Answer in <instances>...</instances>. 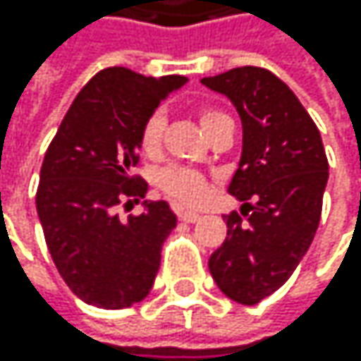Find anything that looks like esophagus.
Here are the masks:
<instances>
[{
    "label": "esophagus",
    "mask_w": 361,
    "mask_h": 361,
    "mask_svg": "<svg viewBox=\"0 0 361 361\" xmlns=\"http://www.w3.org/2000/svg\"><path fill=\"white\" fill-rule=\"evenodd\" d=\"M177 216H179V221H184V223H197L199 221V214L186 212V210H177Z\"/></svg>",
    "instance_id": "1"
}]
</instances>
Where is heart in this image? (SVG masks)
Instances as JSON below:
<instances>
[{"mask_svg":"<svg viewBox=\"0 0 361 361\" xmlns=\"http://www.w3.org/2000/svg\"><path fill=\"white\" fill-rule=\"evenodd\" d=\"M227 116L219 110L212 108H201L199 110V121L203 130L210 134L221 121H225ZM164 130H166V116L162 110L151 112L142 128L138 132V147L145 156L156 158L162 149V138H164ZM158 188L171 197L173 201L182 203V205H201L207 199V192H210V182L207 177L201 175L199 171L186 169V166H166L158 173L156 177Z\"/></svg>","mask_w":361,"mask_h":361,"instance_id":"obj_1","label":"heart"}]
</instances>
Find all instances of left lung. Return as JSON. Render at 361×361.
<instances>
[{
    "label": "left lung",
    "instance_id": "8db88e82",
    "mask_svg": "<svg viewBox=\"0 0 361 361\" xmlns=\"http://www.w3.org/2000/svg\"><path fill=\"white\" fill-rule=\"evenodd\" d=\"M201 82L227 94L243 118V158L227 192L245 203L223 214L227 238L207 267L223 295L255 305L288 281L310 249L329 162L316 123L269 68L238 66Z\"/></svg>",
    "mask_w": 361,
    "mask_h": 361
}]
</instances>
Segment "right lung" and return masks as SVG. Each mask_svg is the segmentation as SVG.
<instances>
[{"instance_id":"add662e5","label":"right lung","mask_w":361,"mask_h":361,"mask_svg":"<svg viewBox=\"0 0 361 361\" xmlns=\"http://www.w3.org/2000/svg\"><path fill=\"white\" fill-rule=\"evenodd\" d=\"M184 75L145 78L108 66L75 97L40 166L36 210L64 283L84 303L123 310L142 301L156 281L166 235L177 216L166 201L121 221L118 205L145 199L134 175L138 132Z\"/></svg>"}]
</instances>
